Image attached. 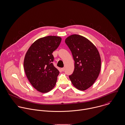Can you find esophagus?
Listing matches in <instances>:
<instances>
[{
  "mask_svg": "<svg viewBox=\"0 0 125 125\" xmlns=\"http://www.w3.org/2000/svg\"><path fill=\"white\" fill-rule=\"evenodd\" d=\"M61 70H62V71H64V68H61Z\"/></svg>",
  "mask_w": 125,
  "mask_h": 125,
  "instance_id": "1",
  "label": "esophagus"
}]
</instances>
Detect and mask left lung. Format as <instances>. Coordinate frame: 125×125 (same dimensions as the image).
Masks as SVG:
<instances>
[{
  "instance_id": "8db88e82",
  "label": "left lung",
  "mask_w": 125,
  "mask_h": 125,
  "mask_svg": "<svg viewBox=\"0 0 125 125\" xmlns=\"http://www.w3.org/2000/svg\"><path fill=\"white\" fill-rule=\"evenodd\" d=\"M74 61V69L69 76L73 85L85 90L91 87L98 78L101 67L100 54L88 39L78 35L68 36L65 40Z\"/></svg>"
}]
</instances>
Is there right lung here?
I'll list each match as a JSON object with an SVG mask.
<instances>
[{"mask_svg":"<svg viewBox=\"0 0 125 125\" xmlns=\"http://www.w3.org/2000/svg\"><path fill=\"white\" fill-rule=\"evenodd\" d=\"M59 36L40 38L30 46L25 54L23 66L26 75L34 88L46 93L54 87L59 71L53 65L52 53L60 44Z\"/></svg>","mask_w":125,"mask_h":125,"instance_id":"1","label":"right lung"}]
</instances>
